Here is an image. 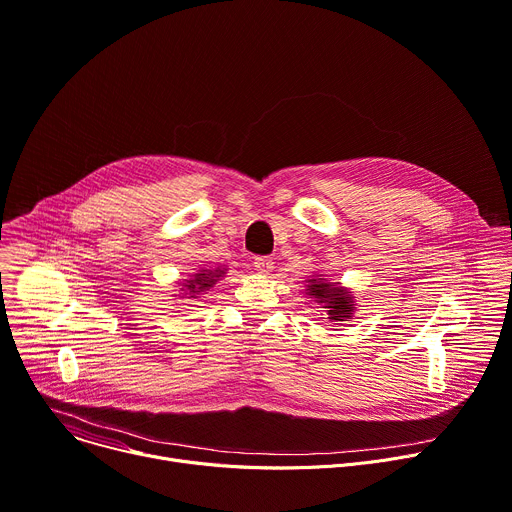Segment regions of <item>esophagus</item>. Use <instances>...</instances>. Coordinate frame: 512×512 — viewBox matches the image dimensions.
Returning a JSON list of instances; mask_svg holds the SVG:
<instances>
[{"label": "esophagus", "mask_w": 512, "mask_h": 512, "mask_svg": "<svg viewBox=\"0 0 512 512\" xmlns=\"http://www.w3.org/2000/svg\"><path fill=\"white\" fill-rule=\"evenodd\" d=\"M255 269L261 273V275H269L271 269H273V261L269 257H255Z\"/></svg>", "instance_id": "obj_1"}]
</instances>
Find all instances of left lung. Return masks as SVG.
I'll use <instances>...</instances> for the list:
<instances>
[{"mask_svg": "<svg viewBox=\"0 0 512 512\" xmlns=\"http://www.w3.org/2000/svg\"><path fill=\"white\" fill-rule=\"evenodd\" d=\"M304 294L322 308H327V316L335 324L353 318L357 310L353 292L343 288L339 282H331L329 277L322 273H314L312 277H308Z\"/></svg>", "mask_w": 512, "mask_h": 512, "instance_id": "obj_1", "label": "left lung"}]
</instances>
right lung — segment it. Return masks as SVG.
I'll use <instances>...</instances> for the list:
<instances>
[{
	"label": "right lung",
	"mask_w": 512,
	"mask_h": 512,
	"mask_svg": "<svg viewBox=\"0 0 512 512\" xmlns=\"http://www.w3.org/2000/svg\"><path fill=\"white\" fill-rule=\"evenodd\" d=\"M226 275V267H200L194 275H190L188 280L183 282H177L179 290L177 294H173L175 298H198V294L202 292H208L210 288H214L218 284V280H222V277Z\"/></svg>",
	"instance_id": "add662e5"
}]
</instances>
